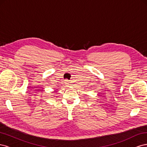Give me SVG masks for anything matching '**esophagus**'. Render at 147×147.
I'll use <instances>...</instances> for the list:
<instances>
[{
  "label": "esophagus",
  "instance_id": "1",
  "mask_svg": "<svg viewBox=\"0 0 147 147\" xmlns=\"http://www.w3.org/2000/svg\"><path fill=\"white\" fill-rule=\"evenodd\" d=\"M64 83H65V84H66L67 86H69V81L67 80H64Z\"/></svg>",
  "mask_w": 147,
  "mask_h": 147
}]
</instances>
